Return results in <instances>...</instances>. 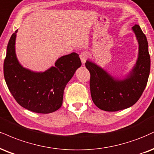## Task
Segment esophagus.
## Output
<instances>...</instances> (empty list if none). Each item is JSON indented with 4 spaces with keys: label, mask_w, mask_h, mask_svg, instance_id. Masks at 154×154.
I'll list each match as a JSON object with an SVG mask.
<instances>
[{
    "label": "esophagus",
    "mask_w": 154,
    "mask_h": 154,
    "mask_svg": "<svg viewBox=\"0 0 154 154\" xmlns=\"http://www.w3.org/2000/svg\"><path fill=\"white\" fill-rule=\"evenodd\" d=\"M79 57H80V59H81V62H82V64H85V63L87 61V59H88V54L87 52H82L80 54V55H79Z\"/></svg>",
    "instance_id": "34e87169"
}]
</instances>
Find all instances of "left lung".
<instances>
[{
    "mask_svg": "<svg viewBox=\"0 0 154 154\" xmlns=\"http://www.w3.org/2000/svg\"><path fill=\"white\" fill-rule=\"evenodd\" d=\"M138 42V57L132 71L123 79H116L95 63L87 61L93 103L101 110L115 112L128 108L139 100L147 85L151 67L147 38L138 25L132 28Z\"/></svg>",
    "mask_w": 154,
    "mask_h": 154,
    "instance_id": "1",
    "label": "left lung"
}]
</instances>
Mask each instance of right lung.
<instances>
[{
	"mask_svg": "<svg viewBox=\"0 0 154 154\" xmlns=\"http://www.w3.org/2000/svg\"><path fill=\"white\" fill-rule=\"evenodd\" d=\"M17 30L7 47L3 74L7 86L16 102L24 108L37 113H50L61 107L64 90L77 68L82 65L77 53L59 58L55 66L44 72L23 68L15 51Z\"/></svg>",
	"mask_w": 154,
	"mask_h": 154,
	"instance_id": "1",
	"label": "right lung"
}]
</instances>
